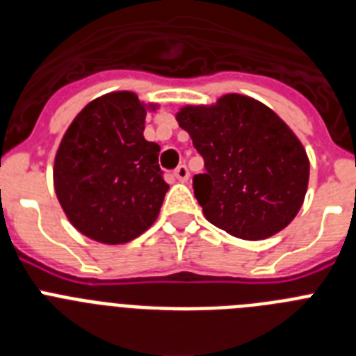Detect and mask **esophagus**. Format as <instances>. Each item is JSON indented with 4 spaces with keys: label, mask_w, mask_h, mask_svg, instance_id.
<instances>
[{
    "label": "esophagus",
    "mask_w": 356,
    "mask_h": 356,
    "mask_svg": "<svg viewBox=\"0 0 356 356\" xmlns=\"http://www.w3.org/2000/svg\"><path fill=\"white\" fill-rule=\"evenodd\" d=\"M175 176H176V180L181 181V184H185V181L188 180V169L185 168V165H180V168L175 171Z\"/></svg>",
    "instance_id": "esophagus-1"
}]
</instances>
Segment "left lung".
<instances>
[{"mask_svg": "<svg viewBox=\"0 0 356 356\" xmlns=\"http://www.w3.org/2000/svg\"><path fill=\"white\" fill-rule=\"evenodd\" d=\"M176 121L205 159L194 194L207 221L244 241H264L291 225L305 201L310 162L275 110L229 92L212 105L181 106Z\"/></svg>", "mask_w": 356, "mask_h": 356, "instance_id": "1", "label": "left lung"}]
</instances>
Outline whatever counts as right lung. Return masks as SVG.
I'll use <instances>...</instances> for the list:
<instances>
[{
  "label": "right lung",
  "mask_w": 356,
  "mask_h": 356,
  "mask_svg": "<svg viewBox=\"0 0 356 356\" xmlns=\"http://www.w3.org/2000/svg\"><path fill=\"white\" fill-rule=\"evenodd\" d=\"M156 106L115 90L85 105L65 130L53 185L65 217L85 237L118 246L156 221L169 185L160 175V146L143 134L146 112Z\"/></svg>",
  "instance_id": "obj_1"
}]
</instances>
